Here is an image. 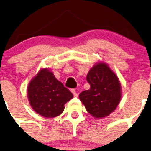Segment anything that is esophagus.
I'll return each mask as SVG.
<instances>
[{"label":"esophagus","instance_id":"obj_1","mask_svg":"<svg viewBox=\"0 0 151 151\" xmlns=\"http://www.w3.org/2000/svg\"><path fill=\"white\" fill-rule=\"evenodd\" d=\"M71 93H73L74 96H77V91H76L74 89L71 90Z\"/></svg>","mask_w":151,"mask_h":151}]
</instances>
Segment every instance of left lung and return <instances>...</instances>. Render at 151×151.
Instances as JSON below:
<instances>
[{
  "label": "left lung",
  "mask_w": 151,
  "mask_h": 151,
  "mask_svg": "<svg viewBox=\"0 0 151 151\" xmlns=\"http://www.w3.org/2000/svg\"><path fill=\"white\" fill-rule=\"evenodd\" d=\"M91 88L80 94L86 110L96 118L110 115L119 104L122 96L118 76L104 62L94 65L87 74Z\"/></svg>",
  "instance_id": "1"
}]
</instances>
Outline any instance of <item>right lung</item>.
<instances>
[{
    "mask_svg": "<svg viewBox=\"0 0 151 151\" xmlns=\"http://www.w3.org/2000/svg\"><path fill=\"white\" fill-rule=\"evenodd\" d=\"M27 93L33 110L47 118L60 115L64 110V104L73 98L69 90L65 88L47 68H41L32 78Z\"/></svg>",
    "mask_w": 151,
    "mask_h": 151,
    "instance_id": "right-lung-1",
    "label": "right lung"
}]
</instances>
